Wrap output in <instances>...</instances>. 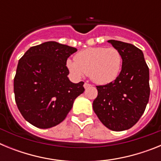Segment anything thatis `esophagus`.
<instances>
[{
    "label": "esophagus",
    "instance_id": "1",
    "mask_svg": "<svg viewBox=\"0 0 161 161\" xmlns=\"http://www.w3.org/2000/svg\"><path fill=\"white\" fill-rule=\"evenodd\" d=\"M90 86H91L90 84L87 83V82H85V83L84 84V87H85V89H87V88L90 87Z\"/></svg>",
    "mask_w": 161,
    "mask_h": 161
}]
</instances>
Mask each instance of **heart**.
<instances>
[{"label":"heart","mask_w":161,"mask_h":161,"mask_svg":"<svg viewBox=\"0 0 161 161\" xmlns=\"http://www.w3.org/2000/svg\"><path fill=\"white\" fill-rule=\"evenodd\" d=\"M74 60L68 59L67 67L76 76L88 74L98 85H106L114 81L122 68L123 58L117 48L89 47L78 52Z\"/></svg>","instance_id":"heart-1"}]
</instances>
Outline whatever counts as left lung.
I'll use <instances>...</instances> for the list:
<instances>
[{"instance_id":"obj_1","label":"left lung","mask_w":161,"mask_h":161,"mask_svg":"<svg viewBox=\"0 0 161 161\" xmlns=\"http://www.w3.org/2000/svg\"><path fill=\"white\" fill-rule=\"evenodd\" d=\"M120 52L122 70L110 83L97 85L93 102L95 114L109 130L131 128L144 112L150 96L149 68L140 49L130 43L109 40Z\"/></svg>"}]
</instances>
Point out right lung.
Segmentation results:
<instances>
[{
	"label": "right lung",
	"mask_w": 161,
	"mask_h": 161,
	"mask_svg": "<svg viewBox=\"0 0 161 161\" xmlns=\"http://www.w3.org/2000/svg\"><path fill=\"white\" fill-rule=\"evenodd\" d=\"M77 49L56 42L31 47L18 61L14 80L17 106L24 119L38 128H51L66 118L84 82L69 80L67 59Z\"/></svg>",
	"instance_id": "add662e5"
}]
</instances>
